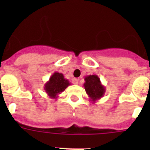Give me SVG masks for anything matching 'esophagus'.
Returning <instances> with one entry per match:
<instances>
[{
  "instance_id": "esophagus-1",
  "label": "esophagus",
  "mask_w": 150,
  "mask_h": 150,
  "mask_svg": "<svg viewBox=\"0 0 150 150\" xmlns=\"http://www.w3.org/2000/svg\"><path fill=\"white\" fill-rule=\"evenodd\" d=\"M72 83L75 85H78L79 84V79H73Z\"/></svg>"
}]
</instances>
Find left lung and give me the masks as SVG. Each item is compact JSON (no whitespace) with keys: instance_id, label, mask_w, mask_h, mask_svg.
Segmentation results:
<instances>
[{"instance_id":"left-lung-1","label":"left lung","mask_w":150,"mask_h":150,"mask_svg":"<svg viewBox=\"0 0 150 150\" xmlns=\"http://www.w3.org/2000/svg\"><path fill=\"white\" fill-rule=\"evenodd\" d=\"M83 86L93 103L102 98L106 92V87L101 83L100 78L96 75H86Z\"/></svg>"}]
</instances>
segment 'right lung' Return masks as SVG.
Wrapping results in <instances>:
<instances>
[{
    "mask_svg": "<svg viewBox=\"0 0 150 150\" xmlns=\"http://www.w3.org/2000/svg\"><path fill=\"white\" fill-rule=\"evenodd\" d=\"M70 85L71 82L64 77L62 73L54 72L44 85V90L50 98L56 100L59 94L64 91Z\"/></svg>",
    "mask_w": 150,
    "mask_h": 150,
    "instance_id": "obj_1",
    "label": "right lung"
}]
</instances>
